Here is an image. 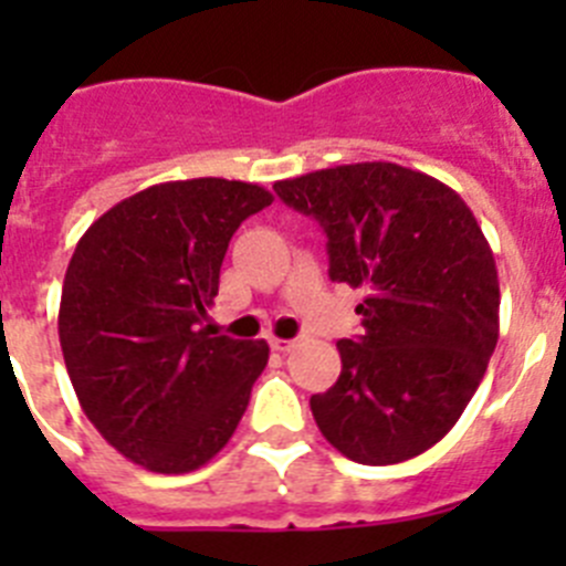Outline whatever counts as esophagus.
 <instances>
[{
  "label": "esophagus",
  "mask_w": 566,
  "mask_h": 566,
  "mask_svg": "<svg viewBox=\"0 0 566 566\" xmlns=\"http://www.w3.org/2000/svg\"><path fill=\"white\" fill-rule=\"evenodd\" d=\"M269 345H272V352L277 354H289L294 348V339H280V337H272L269 339Z\"/></svg>",
  "instance_id": "obj_1"
}]
</instances>
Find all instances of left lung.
I'll return each mask as SVG.
<instances>
[{"label":"left lung","mask_w":566,"mask_h":566,"mask_svg":"<svg viewBox=\"0 0 566 566\" xmlns=\"http://www.w3.org/2000/svg\"><path fill=\"white\" fill-rule=\"evenodd\" d=\"M328 238V274L365 289L363 337L312 413L359 464H397L439 442L476 394L499 339L488 238L448 184L391 161L343 164L274 184Z\"/></svg>","instance_id":"1"}]
</instances>
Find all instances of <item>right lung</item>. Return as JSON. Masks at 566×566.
Masks as SVG:
<instances>
[{"mask_svg": "<svg viewBox=\"0 0 566 566\" xmlns=\"http://www.w3.org/2000/svg\"><path fill=\"white\" fill-rule=\"evenodd\" d=\"M272 201L227 178L155 184L76 243L59 343L82 411L129 462L189 473L232 439L269 345L203 323L234 229Z\"/></svg>", "mask_w": 566, "mask_h": 566, "instance_id": "right-lung-1", "label": "right lung"}]
</instances>
